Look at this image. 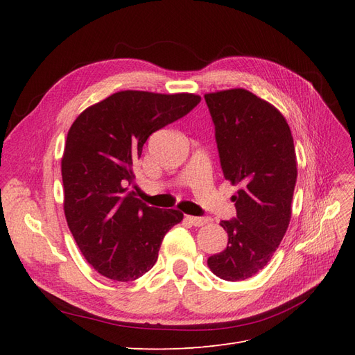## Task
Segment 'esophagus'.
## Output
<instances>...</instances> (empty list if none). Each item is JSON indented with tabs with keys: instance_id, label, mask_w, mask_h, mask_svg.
I'll list each match as a JSON object with an SVG mask.
<instances>
[{
	"instance_id": "1",
	"label": "esophagus",
	"mask_w": 355,
	"mask_h": 355,
	"mask_svg": "<svg viewBox=\"0 0 355 355\" xmlns=\"http://www.w3.org/2000/svg\"><path fill=\"white\" fill-rule=\"evenodd\" d=\"M187 220L194 225V227H202V225L209 223V218H200V216H187Z\"/></svg>"
}]
</instances>
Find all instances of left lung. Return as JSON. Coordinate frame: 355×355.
<instances>
[{
	"label": "left lung",
	"mask_w": 355,
	"mask_h": 355,
	"mask_svg": "<svg viewBox=\"0 0 355 355\" xmlns=\"http://www.w3.org/2000/svg\"><path fill=\"white\" fill-rule=\"evenodd\" d=\"M223 178L239 184L237 216L220 220L227 249L209 257L214 275L241 282L271 261L287 231L296 185L290 127L271 103L244 89L204 94Z\"/></svg>",
	"instance_id": "1"
}]
</instances>
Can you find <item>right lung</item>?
I'll return each mask as SVG.
<instances>
[{"label": "right lung", "mask_w": 355, "mask_h": 355, "mask_svg": "<svg viewBox=\"0 0 355 355\" xmlns=\"http://www.w3.org/2000/svg\"><path fill=\"white\" fill-rule=\"evenodd\" d=\"M197 94L118 92L78 115L62 158L65 216L81 253L99 274L133 282L158 259L167 231L184 214L149 207L125 192L146 139L185 116Z\"/></svg>", "instance_id": "obj_1"}]
</instances>
